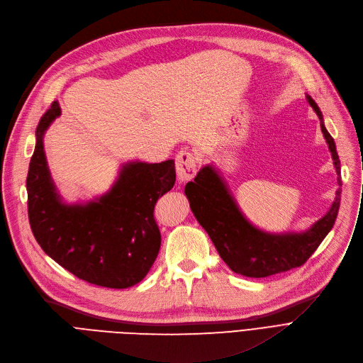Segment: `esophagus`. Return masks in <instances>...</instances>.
Segmentation results:
<instances>
[{"label":"esophagus","instance_id":"obj_1","mask_svg":"<svg viewBox=\"0 0 363 363\" xmlns=\"http://www.w3.org/2000/svg\"><path fill=\"white\" fill-rule=\"evenodd\" d=\"M196 157L189 151H180L176 157V172L179 182L191 180L196 174Z\"/></svg>","mask_w":363,"mask_h":363}]
</instances>
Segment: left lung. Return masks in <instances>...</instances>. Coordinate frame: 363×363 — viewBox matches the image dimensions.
I'll return each mask as SVG.
<instances>
[{"instance_id": "obj_1", "label": "left lung", "mask_w": 363, "mask_h": 363, "mask_svg": "<svg viewBox=\"0 0 363 363\" xmlns=\"http://www.w3.org/2000/svg\"><path fill=\"white\" fill-rule=\"evenodd\" d=\"M306 99L321 121V130L338 176L333 205L327 214L308 230L268 233L253 225L239 208L221 173L212 164L202 167L195 180L184 187L191 212L208 233L221 259L231 271L245 277L262 279L303 265L335 223L342 194L340 160L334 139L325 129L321 110L309 95Z\"/></svg>"}]
</instances>
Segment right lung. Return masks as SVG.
Wrapping results in <instances>:
<instances>
[{
    "label": "right lung",
    "instance_id": "1",
    "mask_svg": "<svg viewBox=\"0 0 363 363\" xmlns=\"http://www.w3.org/2000/svg\"><path fill=\"white\" fill-rule=\"evenodd\" d=\"M60 104L40 117L26 179L29 223L39 246L77 279L108 289L140 283L155 262L161 234L154 206L176 182L173 160L129 161L108 191L88 202L64 201L51 177L44 136Z\"/></svg>",
    "mask_w": 363,
    "mask_h": 363
}]
</instances>
